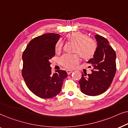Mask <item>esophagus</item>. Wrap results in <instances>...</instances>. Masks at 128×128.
<instances>
[{
	"label": "esophagus",
	"instance_id": "1",
	"mask_svg": "<svg viewBox=\"0 0 128 128\" xmlns=\"http://www.w3.org/2000/svg\"><path fill=\"white\" fill-rule=\"evenodd\" d=\"M66 72H67L68 74H71V73L73 72V71H72V70H66Z\"/></svg>",
	"mask_w": 128,
	"mask_h": 128
}]
</instances>
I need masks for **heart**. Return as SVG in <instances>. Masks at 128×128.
<instances>
[{"mask_svg":"<svg viewBox=\"0 0 128 128\" xmlns=\"http://www.w3.org/2000/svg\"><path fill=\"white\" fill-rule=\"evenodd\" d=\"M66 38L68 41L75 44L74 52L78 54L83 59L88 60L93 58L97 48V43L94 40L88 38L86 34L79 31L69 33L66 35ZM62 49L63 42L59 40L56 43L55 51L60 53ZM78 55L66 54L64 55L60 59L61 64L67 68H74L79 63L80 56Z\"/></svg>","mask_w":128,"mask_h":128,"instance_id":"obj_1","label":"heart"}]
</instances>
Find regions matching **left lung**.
I'll use <instances>...</instances> for the list:
<instances>
[{
    "label": "left lung",
    "instance_id": "1",
    "mask_svg": "<svg viewBox=\"0 0 128 128\" xmlns=\"http://www.w3.org/2000/svg\"><path fill=\"white\" fill-rule=\"evenodd\" d=\"M97 48L93 58L87 61L93 68L92 73H82L78 83L86 95L96 96L107 90L116 72V54L109 42L103 36L96 35ZM91 67V66H90Z\"/></svg>",
    "mask_w": 128,
    "mask_h": 128
}]
</instances>
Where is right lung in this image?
<instances>
[{"mask_svg":"<svg viewBox=\"0 0 128 128\" xmlns=\"http://www.w3.org/2000/svg\"><path fill=\"white\" fill-rule=\"evenodd\" d=\"M60 36L49 33L34 38L22 55V76L31 92L42 98L55 97L60 92L67 72L52 73L50 60L55 55V45Z\"/></svg>","mask_w":128,"mask_h":128,"instance_id":"right-lung-1","label":"right lung"}]
</instances>
